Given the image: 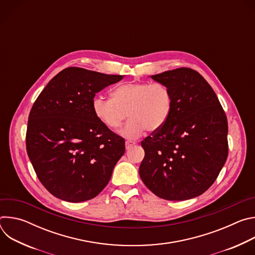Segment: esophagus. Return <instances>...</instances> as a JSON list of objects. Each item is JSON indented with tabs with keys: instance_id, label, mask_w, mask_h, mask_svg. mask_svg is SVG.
<instances>
[{
	"instance_id": "esophagus-1",
	"label": "esophagus",
	"mask_w": 255,
	"mask_h": 255,
	"mask_svg": "<svg viewBox=\"0 0 255 255\" xmlns=\"http://www.w3.org/2000/svg\"><path fill=\"white\" fill-rule=\"evenodd\" d=\"M136 143L134 142V141H132V140H127L126 142H125V146H126V149H129V148H131L133 145H135Z\"/></svg>"
}]
</instances>
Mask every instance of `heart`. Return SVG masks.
Wrapping results in <instances>:
<instances>
[{"mask_svg":"<svg viewBox=\"0 0 255 255\" xmlns=\"http://www.w3.org/2000/svg\"><path fill=\"white\" fill-rule=\"evenodd\" d=\"M112 99L96 96L92 102L96 118L106 127L117 130L130 118L121 135L136 139L147 131L159 130L167 122L172 110V96L162 83H126L117 87Z\"/></svg>","mask_w":255,"mask_h":255,"instance_id":"obj_1","label":"heart"}]
</instances>
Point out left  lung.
I'll return each mask as SVG.
<instances>
[{"mask_svg": "<svg viewBox=\"0 0 255 255\" xmlns=\"http://www.w3.org/2000/svg\"><path fill=\"white\" fill-rule=\"evenodd\" d=\"M168 87L172 110L167 122L141 145L139 174L154 195L184 201L205 193L228 156V123L215 92L198 71L180 67L151 76Z\"/></svg>", "mask_w": 255, "mask_h": 255, "instance_id": "left-lung-1", "label": "left lung"}]
</instances>
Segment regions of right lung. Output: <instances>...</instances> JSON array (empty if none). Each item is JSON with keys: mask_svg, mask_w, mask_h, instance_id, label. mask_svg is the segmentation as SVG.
Returning <instances> with one entry per match:
<instances>
[{"mask_svg": "<svg viewBox=\"0 0 255 255\" xmlns=\"http://www.w3.org/2000/svg\"><path fill=\"white\" fill-rule=\"evenodd\" d=\"M123 76L67 67L40 93L28 118L26 148L44 188L71 203L91 200L108 185L125 140L94 115L92 102Z\"/></svg>", "mask_w": 255, "mask_h": 255, "instance_id": "add662e5", "label": "right lung"}]
</instances>
